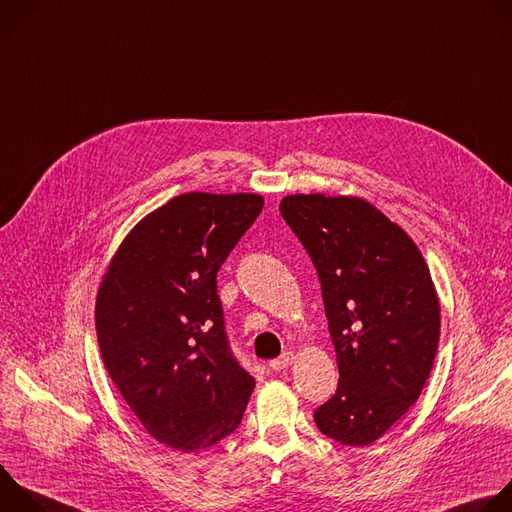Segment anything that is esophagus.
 <instances>
[{"label": "esophagus", "instance_id": "34e87169", "mask_svg": "<svg viewBox=\"0 0 512 512\" xmlns=\"http://www.w3.org/2000/svg\"><path fill=\"white\" fill-rule=\"evenodd\" d=\"M293 360H295L293 352H283V354H281L277 360H273L269 366H271V370H275V372H281V370L289 368V366L293 364Z\"/></svg>", "mask_w": 512, "mask_h": 512}]
</instances>
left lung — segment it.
<instances>
[{
	"mask_svg": "<svg viewBox=\"0 0 512 512\" xmlns=\"http://www.w3.org/2000/svg\"><path fill=\"white\" fill-rule=\"evenodd\" d=\"M279 211L307 251L337 356L335 394L317 428L368 446L418 400L438 348L440 305L414 241L356 197L291 195Z\"/></svg>",
	"mask_w": 512,
	"mask_h": 512,
	"instance_id": "8db88e82",
	"label": "left lung"
}]
</instances>
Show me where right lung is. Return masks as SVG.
<instances>
[{"mask_svg": "<svg viewBox=\"0 0 512 512\" xmlns=\"http://www.w3.org/2000/svg\"><path fill=\"white\" fill-rule=\"evenodd\" d=\"M261 209L259 195H179L128 233L104 275V366L166 446L205 450L241 424L255 378L229 346L217 273Z\"/></svg>", "mask_w": 512, "mask_h": 512, "instance_id": "right-lung-1", "label": "right lung"}]
</instances>
